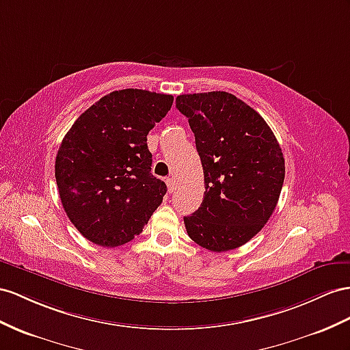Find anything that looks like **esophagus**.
Returning <instances> with one entry per match:
<instances>
[{
  "mask_svg": "<svg viewBox=\"0 0 350 350\" xmlns=\"http://www.w3.org/2000/svg\"><path fill=\"white\" fill-rule=\"evenodd\" d=\"M165 183H167V186H168V192H173V191H174V185H176L174 177H168L167 180H165Z\"/></svg>",
  "mask_w": 350,
  "mask_h": 350,
  "instance_id": "34e87169",
  "label": "esophagus"
}]
</instances>
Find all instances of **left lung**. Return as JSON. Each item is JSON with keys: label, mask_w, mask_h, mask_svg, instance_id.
<instances>
[{"label": "left lung", "mask_w": 350, "mask_h": 350, "mask_svg": "<svg viewBox=\"0 0 350 350\" xmlns=\"http://www.w3.org/2000/svg\"><path fill=\"white\" fill-rule=\"evenodd\" d=\"M176 107L189 121L204 170V200L185 217L187 235L214 253L244 245L280 200V143L262 116L230 93L180 94Z\"/></svg>", "instance_id": "obj_1"}]
</instances>
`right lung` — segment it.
Wrapping results in <instances>:
<instances>
[{
	"label": "right lung",
	"instance_id": "obj_1",
	"mask_svg": "<svg viewBox=\"0 0 350 350\" xmlns=\"http://www.w3.org/2000/svg\"><path fill=\"white\" fill-rule=\"evenodd\" d=\"M173 96L125 88L78 116L57 150L62 205L84 238L100 247L129 243L148 225L167 186L150 173L146 136Z\"/></svg>",
	"mask_w": 350,
	"mask_h": 350
}]
</instances>
